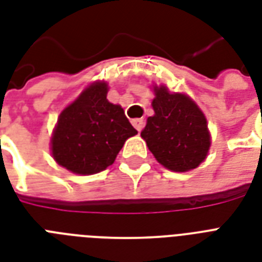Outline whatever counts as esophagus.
Listing matches in <instances>:
<instances>
[{
  "instance_id": "obj_1",
  "label": "esophagus",
  "mask_w": 262,
  "mask_h": 262,
  "mask_svg": "<svg viewBox=\"0 0 262 262\" xmlns=\"http://www.w3.org/2000/svg\"><path fill=\"white\" fill-rule=\"evenodd\" d=\"M132 123H133V126L137 129L139 132H141L144 126V119L143 118H136V119H132Z\"/></svg>"
}]
</instances>
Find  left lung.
I'll return each instance as SVG.
<instances>
[{"mask_svg":"<svg viewBox=\"0 0 262 262\" xmlns=\"http://www.w3.org/2000/svg\"><path fill=\"white\" fill-rule=\"evenodd\" d=\"M155 114L141 132L149 151L168 170L185 172L199 167L211 145L207 118L185 94H171L164 85L154 87Z\"/></svg>","mask_w":262,"mask_h":262,"instance_id":"obj_1","label":"left lung"}]
</instances>
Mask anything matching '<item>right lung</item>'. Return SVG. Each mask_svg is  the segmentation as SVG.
<instances>
[{"instance_id":"right-lung-1","label":"right lung","mask_w":262,"mask_h":262,"mask_svg":"<svg viewBox=\"0 0 262 262\" xmlns=\"http://www.w3.org/2000/svg\"><path fill=\"white\" fill-rule=\"evenodd\" d=\"M107 91L103 81L91 84L58 117L51 154L59 166L75 174L106 170L125 141L137 135L122 107L107 100Z\"/></svg>"}]
</instances>
